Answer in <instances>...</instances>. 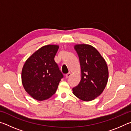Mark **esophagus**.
I'll use <instances>...</instances> for the list:
<instances>
[{
    "label": "esophagus",
    "instance_id": "1",
    "mask_svg": "<svg viewBox=\"0 0 131 131\" xmlns=\"http://www.w3.org/2000/svg\"><path fill=\"white\" fill-rule=\"evenodd\" d=\"M71 75H72V73H71L70 72H69L68 73H67L66 74V78H69V77L71 76Z\"/></svg>",
    "mask_w": 131,
    "mask_h": 131
}]
</instances>
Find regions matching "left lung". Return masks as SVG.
Listing matches in <instances>:
<instances>
[{
	"mask_svg": "<svg viewBox=\"0 0 131 131\" xmlns=\"http://www.w3.org/2000/svg\"><path fill=\"white\" fill-rule=\"evenodd\" d=\"M79 58L81 79L73 93L84 101H91L99 96L106 86L108 70L105 59L96 48L89 44L74 46Z\"/></svg>",
	"mask_w": 131,
	"mask_h": 131,
	"instance_id": "left-lung-1",
	"label": "left lung"
}]
</instances>
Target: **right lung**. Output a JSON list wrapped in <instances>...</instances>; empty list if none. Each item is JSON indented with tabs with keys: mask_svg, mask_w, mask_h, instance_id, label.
I'll return each instance as SVG.
<instances>
[{
	"mask_svg": "<svg viewBox=\"0 0 131 131\" xmlns=\"http://www.w3.org/2000/svg\"><path fill=\"white\" fill-rule=\"evenodd\" d=\"M58 48V45L43 46L24 63L21 73L23 87L29 95L37 101L51 97L63 77L54 61Z\"/></svg>",
	"mask_w": 131,
	"mask_h": 131,
	"instance_id": "right-lung-1",
	"label": "right lung"
}]
</instances>
